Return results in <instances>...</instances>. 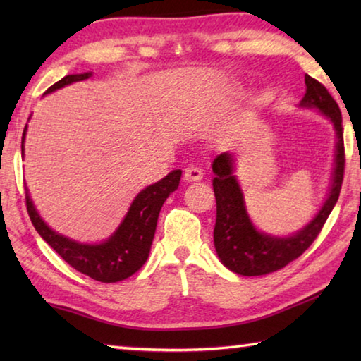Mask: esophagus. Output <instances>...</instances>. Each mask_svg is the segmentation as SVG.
<instances>
[{"label": "esophagus", "mask_w": 361, "mask_h": 361, "mask_svg": "<svg viewBox=\"0 0 361 361\" xmlns=\"http://www.w3.org/2000/svg\"><path fill=\"white\" fill-rule=\"evenodd\" d=\"M202 178H204L202 169L191 166V167H188L185 170V180L186 181H199V180H202Z\"/></svg>", "instance_id": "34e87169"}]
</instances>
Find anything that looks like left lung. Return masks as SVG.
Wrapping results in <instances>:
<instances>
[{
    "instance_id": "obj_1",
    "label": "left lung",
    "mask_w": 361,
    "mask_h": 361,
    "mask_svg": "<svg viewBox=\"0 0 361 361\" xmlns=\"http://www.w3.org/2000/svg\"><path fill=\"white\" fill-rule=\"evenodd\" d=\"M305 87L307 89H305L301 106L319 108L326 118L331 119L338 133V145H336V169L331 191L319 215L302 231L288 239H276V237L256 231L247 215L239 183L232 175L231 154L223 152L213 161L212 169L215 173L213 191L216 199V223L213 240H215L216 253L223 264L240 276H264L298 259L319 237L329 213L338 202L345 169L342 114L338 103L322 82L305 75Z\"/></svg>"
}]
</instances>
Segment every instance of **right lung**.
<instances>
[{
    "mask_svg": "<svg viewBox=\"0 0 361 361\" xmlns=\"http://www.w3.org/2000/svg\"><path fill=\"white\" fill-rule=\"evenodd\" d=\"M89 76L90 73L65 76L51 85L46 90V94L54 92V90L63 87L66 84L82 81V79H87ZM25 130H23L22 135V154ZM180 178L181 170H173L166 178L143 189L137 195L135 200H133L119 229L114 232L111 239L105 243H100V245H82V243L73 242L49 229L38 213H36L28 192H25L27 212L38 234L71 267H75L76 271L84 274V276L99 280V282L113 283L130 277L148 259L151 243L152 239H154L159 212H161L169 195L178 188Z\"/></svg>",
    "mask_w": 361,
    "mask_h": 361,
    "instance_id": "right-lung-1",
    "label": "right lung"
}]
</instances>
